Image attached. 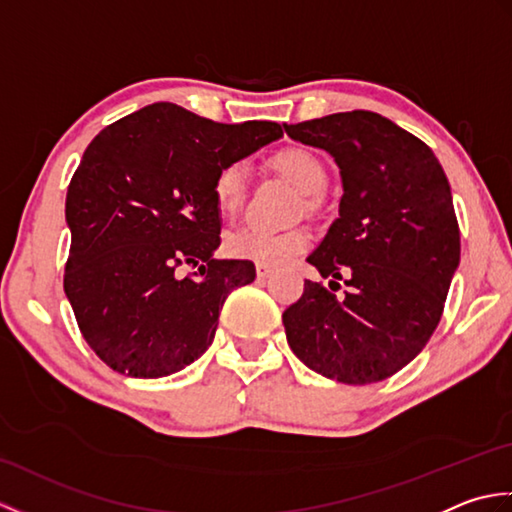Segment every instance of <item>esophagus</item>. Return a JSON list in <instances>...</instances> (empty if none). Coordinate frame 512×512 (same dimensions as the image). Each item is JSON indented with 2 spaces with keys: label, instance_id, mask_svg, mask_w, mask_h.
<instances>
[{
  "label": "esophagus",
  "instance_id": "1",
  "mask_svg": "<svg viewBox=\"0 0 512 512\" xmlns=\"http://www.w3.org/2000/svg\"><path fill=\"white\" fill-rule=\"evenodd\" d=\"M255 270H257V279H268L270 275H273V268L266 264H257Z\"/></svg>",
  "mask_w": 512,
  "mask_h": 512
}]
</instances>
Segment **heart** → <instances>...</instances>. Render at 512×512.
<instances>
[{"mask_svg":"<svg viewBox=\"0 0 512 512\" xmlns=\"http://www.w3.org/2000/svg\"><path fill=\"white\" fill-rule=\"evenodd\" d=\"M273 167L301 193H317L328 182V169L323 160L306 147H286L273 156ZM248 193V169L244 162H226L213 178V198L224 215H235L242 209ZM226 253L244 262L286 266L310 246V235L303 228L273 231L257 224L237 228L226 237Z\"/></svg>","mask_w":512,"mask_h":512,"instance_id":"heart-1","label":"heart"}]
</instances>
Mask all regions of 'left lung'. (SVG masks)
Returning <instances> with one entry per match:
<instances>
[{"instance_id": "left-lung-1", "label": "left lung", "mask_w": 512, "mask_h": 512, "mask_svg": "<svg viewBox=\"0 0 512 512\" xmlns=\"http://www.w3.org/2000/svg\"><path fill=\"white\" fill-rule=\"evenodd\" d=\"M325 149L343 178L339 217L308 262L345 279L343 299L317 281L284 312L290 350L345 385L378 383L436 332L460 264V226L444 169L420 138L376 112L284 125ZM339 286L330 281V288Z\"/></svg>"}]
</instances>
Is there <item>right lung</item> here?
<instances>
[{
    "label": "right lung",
    "mask_w": 512,
    "mask_h": 512,
    "mask_svg": "<svg viewBox=\"0 0 512 512\" xmlns=\"http://www.w3.org/2000/svg\"><path fill=\"white\" fill-rule=\"evenodd\" d=\"M281 134L270 121L224 125L154 103L85 149L65 198L63 290L83 339L114 372L176 374L213 343L226 297L255 279L253 262L213 259V178ZM182 265L199 270L180 278Z\"/></svg>",
    "instance_id": "obj_1"
}]
</instances>
